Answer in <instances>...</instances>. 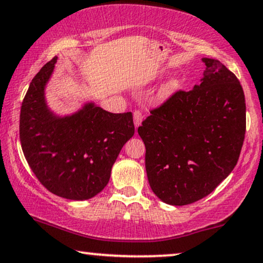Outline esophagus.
I'll use <instances>...</instances> for the list:
<instances>
[{
  "label": "esophagus",
  "instance_id": "1",
  "mask_svg": "<svg viewBox=\"0 0 263 263\" xmlns=\"http://www.w3.org/2000/svg\"><path fill=\"white\" fill-rule=\"evenodd\" d=\"M133 117H134V125L135 128H139V125H141V122H142V114L140 111H135L134 114H133Z\"/></svg>",
  "mask_w": 263,
  "mask_h": 263
}]
</instances>
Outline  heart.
<instances>
[{
	"instance_id": "1",
	"label": "heart",
	"mask_w": 263,
	"mask_h": 263,
	"mask_svg": "<svg viewBox=\"0 0 263 263\" xmlns=\"http://www.w3.org/2000/svg\"><path fill=\"white\" fill-rule=\"evenodd\" d=\"M179 87H180V78L179 77H174L173 80H170L168 83L165 84V87L163 88L162 94L164 95V97H168V95L173 94L174 91L179 89Z\"/></svg>"
}]
</instances>
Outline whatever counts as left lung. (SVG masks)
Listing matches in <instances>:
<instances>
[{
  "label": "left lung",
  "instance_id": "8db88e82",
  "mask_svg": "<svg viewBox=\"0 0 263 263\" xmlns=\"http://www.w3.org/2000/svg\"><path fill=\"white\" fill-rule=\"evenodd\" d=\"M192 90H177L151 110L138 133L149 186L162 202L187 205L230 175L243 147L247 107L236 74L216 59Z\"/></svg>",
  "mask_w": 263,
  "mask_h": 263
}]
</instances>
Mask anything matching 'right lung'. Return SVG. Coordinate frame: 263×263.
Here are the masks:
<instances>
[{"label": "right lung", "mask_w": 263, "mask_h": 263, "mask_svg": "<svg viewBox=\"0 0 263 263\" xmlns=\"http://www.w3.org/2000/svg\"><path fill=\"white\" fill-rule=\"evenodd\" d=\"M57 59L30 83L20 110V142L30 168L49 192L66 199H90L107 185L112 165L134 135L133 115L111 114L94 102L73 115H54L44 89Z\"/></svg>", "instance_id": "right-lung-1"}]
</instances>
